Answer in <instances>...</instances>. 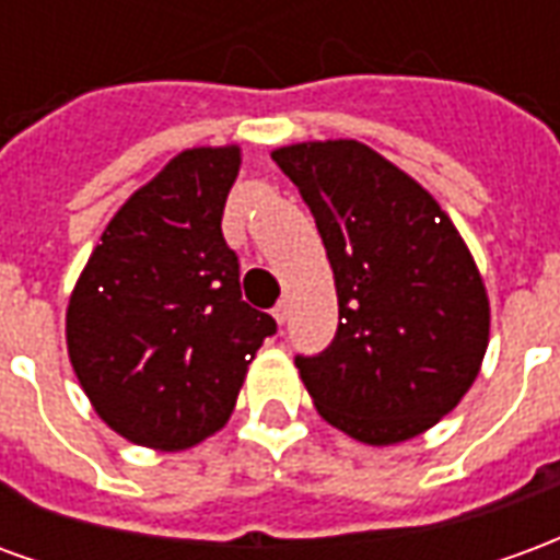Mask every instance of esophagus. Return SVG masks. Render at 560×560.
Returning <instances> with one entry per match:
<instances>
[{
	"label": "esophagus",
	"mask_w": 560,
	"mask_h": 560,
	"mask_svg": "<svg viewBox=\"0 0 560 560\" xmlns=\"http://www.w3.org/2000/svg\"><path fill=\"white\" fill-rule=\"evenodd\" d=\"M288 315H291V305H288V300H281V303L272 308V317H276L279 324H284V320H288Z\"/></svg>",
	"instance_id": "obj_1"
}]
</instances>
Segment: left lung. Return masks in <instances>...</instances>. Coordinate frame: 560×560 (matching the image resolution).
<instances>
[{
  "label": "left lung",
  "mask_w": 560,
  "mask_h": 560,
  "mask_svg": "<svg viewBox=\"0 0 560 560\" xmlns=\"http://www.w3.org/2000/svg\"><path fill=\"white\" fill-rule=\"evenodd\" d=\"M315 215L339 329L296 357L317 413L369 446L429 432L465 399L489 348V293L468 245L413 176L360 140L272 149Z\"/></svg>",
  "instance_id": "left-lung-1"
}]
</instances>
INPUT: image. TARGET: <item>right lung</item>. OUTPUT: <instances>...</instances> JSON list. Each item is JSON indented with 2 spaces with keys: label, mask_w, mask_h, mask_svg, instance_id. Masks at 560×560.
Here are the masks:
<instances>
[{
  "label": "right lung",
  "mask_w": 560,
  "mask_h": 560,
  "mask_svg": "<svg viewBox=\"0 0 560 560\" xmlns=\"http://www.w3.org/2000/svg\"><path fill=\"white\" fill-rule=\"evenodd\" d=\"M243 149L173 155L107 221L71 291L66 341L80 387L116 434L161 453L231 420L276 320L240 293L221 215Z\"/></svg>",
  "instance_id": "1"
}]
</instances>
